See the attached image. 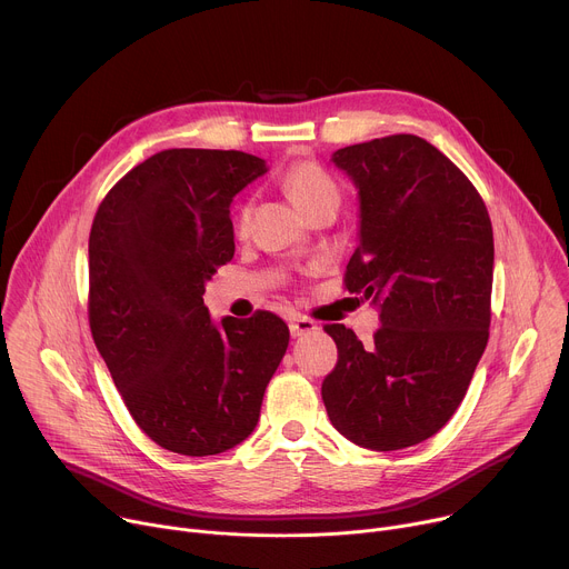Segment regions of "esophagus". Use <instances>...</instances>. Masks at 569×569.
Masks as SVG:
<instances>
[{
	"label": "esophagus",
	"mask_w": 569,
	"mask_h": 569,
	"mask_svg": "<svg viewBox=\"0 0 569 569\" xmlns=\"http://www.w3.org/2000/svg\"><path fill=\"white\" fill-rule=\"evenodd\" d=\"M313 330H319V326L313 323L311 319H307V317H300V313H293V317L289 319V332H291L293 339L302 337V335H309Z\"/></svg>",
	"instance_id": "esophagus-1"
}]
</instances>
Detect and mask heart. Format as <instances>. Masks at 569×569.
I'll return each instance as SVG.
<instances>
[{
    "mask_svg": "<svg viewBox=\"0 0 569 569\" xmlns=\"http://www.w3.org/2000/svg\"><path fill=\"white\" fill-rule=\"evenodd\" d=\"M282 187L289 194V199L305 212L326 201H339V184L319 162L313 160H302L291 164L282 176ZM248 219H250V206L239 203L234 210L237 232L248 230Z\"/></svg>",
    "mask_w": 569,
    "mask_h": 569,
    "instance_id": "b5f03b06",
    "label": "heart"
}]
</instances>
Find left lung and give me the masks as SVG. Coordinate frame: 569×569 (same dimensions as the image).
I'll use <instances>...</instances> for the list:
<instances>
[{
    "label": "left lung",
    "mask_w": 569,
    "mask_h": 569,
    "mask_svg": "<svg viewBox=\"0 0 569 569\" xmlns=\"http://www.w3.org/2000/svg\"><path fill=\"white\" fill-rule=\"evenodd\" d=\"M359 199L346 287L372 298L382 328L361 343L326 326L339 361L323 402L339 433L391 452L422 443L459 409L488 343L492 226L466 173L416 136L332 153Z\"/></svg>",
    "instance_id": "obj_1"
}]
</instances>
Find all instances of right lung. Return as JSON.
Returning <instances> with one entry per match:
<instances>
[{
	"mask_svg": "<svg viewBox=\"0 0 569 569\" xmlns=\"http://www.w3.org/2000/svg\"><path fill=\"white\" fill-rule=\"evenodd\" d=\"M264 173L241 151H160L110 189L90 230L92 339L133 420L176 455L246 440L289 346L276 313L214 323L203 305L234 256L230 203Z\"/></svg>",
	"mask_w": 569,
	"mask_h": 569,
	"instance_id": "1",
	"label": "right lung"
}]
</instances>
